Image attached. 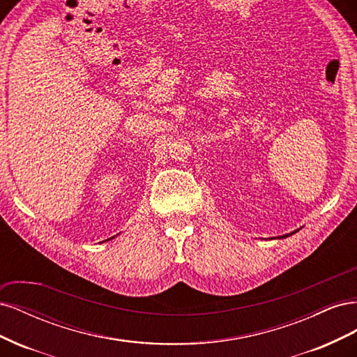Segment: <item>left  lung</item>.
<instances>
[{"mask_svg": "<svg viewBox=\"0 0 357 357\" xmlns=\"http://www.w3.org/2000/svg\"><path fill=\"white\" fill-rule=\"evenodd\" d=\"M286 236H287V235H283V236H280V238H286Z\"/></svg>", "mask_w": 357, "mask_h": 357, "instance_id": "left-lung-1", "label": "left lung"}]
</instances>
